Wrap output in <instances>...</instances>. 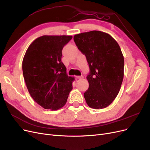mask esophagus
<instances>
[{
  "label": "esophagus",
  "mask_w": 150,
  "mask_h": 150,
  "mask_svg": "<svg viewBox=\"0 0 150 150\" xmlns=\"http://www.w3.org/2000/svg\"><path fill=\"white\" fill-rule=\"evenodd\" d=\"M76 79H83V76H78L76 77Z\"/></svg>",
  "instance_id": "34e87169"
}]
</instances>
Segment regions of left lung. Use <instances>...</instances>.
Here are the masks:
<instances>
[{"instance_id": "1", "label": "left lung", "mask_w": 150, "mask_h": 150, "mask_svg": "<svg viewBox=\"0 0 150 150\" xmlns=\"http://www.w3.org/2000/svg\"><path fill=\"white\" fill-rule=\"evenodd\" d=\"M89 67V88L84 93L88 105L106 108L118 94L124 76V57L116 40L107 33L93 30L74 36Z\"/></svg>"}]
</instances>
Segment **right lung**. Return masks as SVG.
I'll return each instance as SVG.
<instances>
[{
	"label": "right lung",
	"instance_id": "add662e5",
	"mask_svg": "<svg viewBox=\"0 0 150 150\" xmlns=\"http://www.w3.org/2000/svg\"><path fill=\"white\" fill-rule=\"evenodd\" d=\"M71 35H43L28 47L22 71L31 97L44 109L57 110L65 105L72 89L73 78L66 74L62 50Z\"/></svg>",
	"mask_w": 150,
	"mask_h": 150
}]
</instances>
